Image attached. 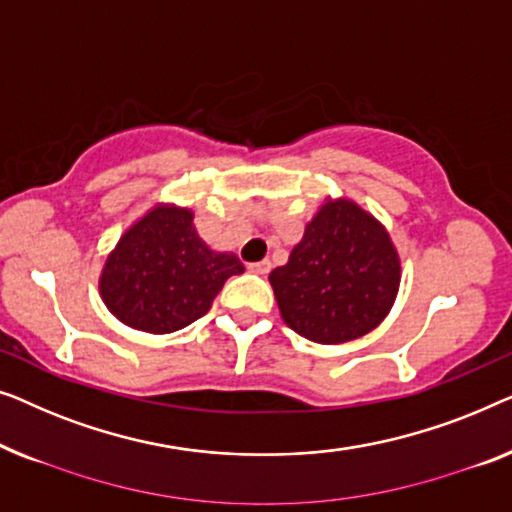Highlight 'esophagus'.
<instances>
[{"instance_id": "esophagus-1", "label": "esophagus", "mask_w": 512, "mask_h": 512, "mask_svg": "<svg viewBox=\"0 0 512 512\" xmlns=\"http://www.w3.org/2000/svg\"><path fill=\"white\" fill-rule=\"evenodd\" d=\"M248 269L257 273V276H266V273L271 271V262L269 259H262V262H255V264H248Z\"/></svg>"}]
</instances>
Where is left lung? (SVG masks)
Returning <instances> with one entry per match:
<instances>
[{"label": "left lung", "instance_id": "obj_1", "mask_svg": "<svg viewBox=\"0 0 512 512\" xmlns=\"http://www.w3.org/2000/svg\"><path fill=\"white\" fill-rule=\"evenodd\" d=\"M280 318L308 341L338 345L376 329L401 285V257L383 222L348 197H327L271 271Z\"/></svg>", "mask_w": 512, "mask_h": 512}]
</instances>
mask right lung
Masks as SVG:
<instances>
[{"mask_svg": "<svg viewBox=\"0 0 512 512\" xmlns=\"http://www.w3.org/2000/svg\"><path fill=\"white\" fill-rule=\"evenodd\" d=\"M241 259L206 246L185 206L155 204L134 220L104 259L99 294L122 325L171 334L213 306Z\"/></svg>", "mask_w": 512, "mask_h": 512, "instance_id": "add662e5", "label": "right lung"}]
</instances>
